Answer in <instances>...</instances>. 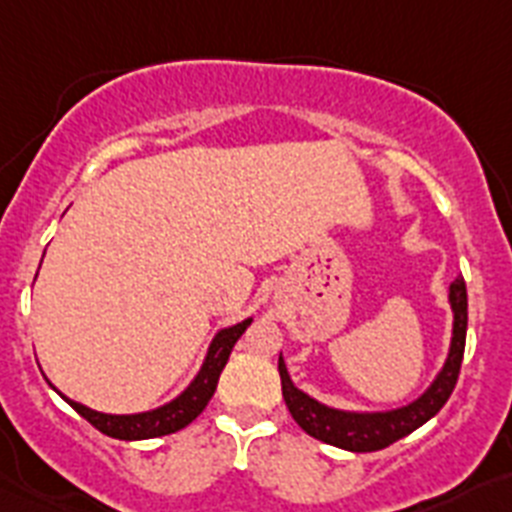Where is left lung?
I'll use <instances>...</instances> for the list:
<instances>
[{
  "instance_id": "1",
  "label": "left lung",
  "mask_w": 512,
  "mask_h": 512,
  "mask_svg": "<svg viewBox=\"0 0 512 512\" xmlns=\"http://www.w3.org/2000/svg\"><path fill=\"white\" fill-rule=\"evenodd\" d=\"M451 312H454V330H451L449 356L443 361L441 372L431 382V387L413 400L410 405H402L384 413H356V410L328 408L307 392L297 390L295 382L289 379L287 364L279 354V377H282V395L287 402L289 413L297 420L307 436L318 441L338 446V449L356 451H379L387 449L390 443L400 441L415 428L433 418L438 410L446 405L459 379L461 359H464V343H467V284L464 279H456L449 287Z\"/></svg>"
}]
</instances>
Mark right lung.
Returning <instances> with one entry per match:
<instances>
[{"label":"right lung","mask_w":512,"mask_h":512,"mask_svg":"<svg viewBox=\"0 0 512 512\" xmlns=\"http://www.w3.org/2000/svg\"><path fill=\"white\" fill-rule=\"evenodd\" d=\"M248 325H251V318H246L243 323L230 325V328L217 330L210 348H207V356L205 361H202L197 377L189 382V387L182 395L174 397V400L166 402V405H161V408L156 410L133 415H107L97 413V410L87 408V405H81V402L69 400L66 395L61 397L69 402L81 418H87L97 431H102L104 436L110 438H120V441H143V438L169 436V433L182 431V428H187V425L207 408V402H210V397L215 395L217 390L220 372H223L225 364H228L230 351H233L235 341L246 333Z\"/></svg>","instance_id":"add662e5"}]
</instances>
